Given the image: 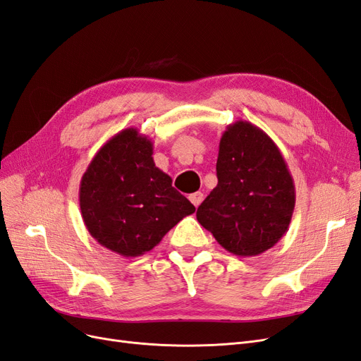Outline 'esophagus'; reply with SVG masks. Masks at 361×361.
<instances>
[{"label":"esophagus","instance_id":"esophagus-1","mask_svg":"<svg viewBox=\"0 0 361 361\" xmlns=\"http://www.w3.org/2000/svg\"><path fill=\"white\" fill-rule=\"evenodd\" d=\"M190 201H192V204L197 208V207H200L201 205V202L204 201V195L201 193V192H196V193H192L190 196Z\"/></svg>","mask_w":361,"mask_h":361}]
</instances>
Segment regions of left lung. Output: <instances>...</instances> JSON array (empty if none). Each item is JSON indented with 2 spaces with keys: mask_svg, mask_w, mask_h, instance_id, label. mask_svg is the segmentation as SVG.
<instances>
[{
  "mask_svg": "<svg viewBox=\"0 0 361 361\" xmlns=\"http://www.w3.org/2000/svg\"><path fill=\"white\" fill-rule=\"evenodd\" d=\"M217 185L197 207L196 219L225 250L258 257L289 228L295 185L281 149L259 127L238 120L219 144Z\"/></svg>",
  "mask_w": 361,
  "mask_h": 361,
  "instance_id": "obj_1",
  "label": "left lung"
}]
</instances>
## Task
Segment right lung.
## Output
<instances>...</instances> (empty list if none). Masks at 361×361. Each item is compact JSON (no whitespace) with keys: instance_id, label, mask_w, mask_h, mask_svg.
I'll return each instance as SVG.
<instances>
[{"instance_id":"right-lung-1","label":"right lung","mask_w":361,"mask_h":361,"mask_svg":"<svg viewBox=\"0 0 361 361\" xmlns=\"http://www.w3.org/2000/svg\"><path fill=\"white\" fill-rule=\"evenodd\" d=\"M82 220L99 244L124 258L149 252L185 216L188 197L153 160V142L129 127L92 157L79 185Z\"/></svg>"}]
</instances>
